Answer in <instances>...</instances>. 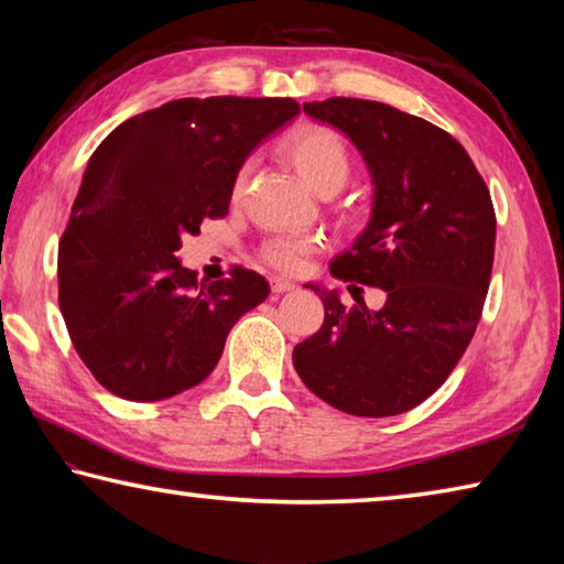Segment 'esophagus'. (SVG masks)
Segmentation results:
<instances>
[{"label":"esophagus","mask_w":564,"mask_h":564,"mask_svg":"<svg viewBox=\"0 0 564 564\" xmlns=\"http://www.w3.org/2000/svg\"><path fill=\"white\" fill-rule=\"evenodd\" d=\"M271 289H273V293H289L295 289V283L291 279H283V275H273Z\"/></svg>","instance_id":"34e87169"}]
</instances>
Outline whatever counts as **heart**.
I'll return each mask as SVG.
<instances>
[{
    "mask_svg": "<svg viewBox=\"0 0 564 564\" xmlns=\"http://www.w3.org/2000/svg\"><path fill=\"white\" fill-rule=\"evenodd\" d=\"M283 151L299 176L321 196H333L348 184L352 161L348 154L346 141L336 131L326 127H305L293 129L283 139ZM246 171L236 178V191L243 186ZM313 243L305 238H273L263 246L265 261L281 271H299L308 259Z\"/></svg>",
    "mask_w": 564,
    "mask_h": 564,
    "instance_id": "obj_1",
    "label": "heart"
}]
</instances>
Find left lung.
I'll return each instance as SVG.
<instances>
[{"label":"left lung","instance_id":"8db88e82","mask_svg":"<svg viewBox=\"0 0 564 564\" xmlns=\"http://www.w3.org/2000/svg\"><path fill=\"white\" fill-rule=\"evenodd\" d=\"M303 111L346 133L373 181L368 226L330 273L383 289L386 303L373 311L358 295L346 308L338 291L308 283L326 318L293 348V366L343 413L400 415L445 383L473 340L495 259L490 191L451 133L413 113L346 97Z\"/></svg>","mask_w":564,"mask_h":564}]
</instances>
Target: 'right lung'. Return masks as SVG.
<instances>
[{
	"instance_id": "obj_1",
	"label": "right lung",
	"mask_w": 564,
	"mask_h": 564,
	"mask_svg": "<svg viewBox=\"0 0 564 564\" xmlns=\"http://www.w3.org/2000/svg\"><path fill=\"white\" fill-rule=\"evenodd\" d=\"M299 113L293 99H176L94 151L59 241V308L109 393L154 403L198 386L236 321L269 299L261 273L206 283L176 251L228 214L248 154Z\"/></svg>"
}]
</instances>
